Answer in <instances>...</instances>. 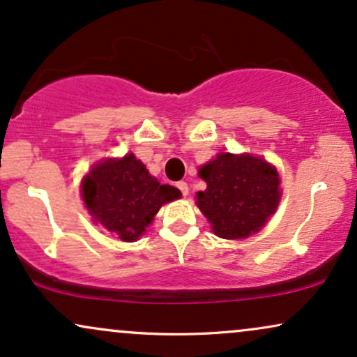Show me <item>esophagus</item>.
<instances>
[{"mask_svg": "<svg viewBox=\"0 0 357 357\" xmlns=\"http://www.w3.org/2000/svg\"><path fill=\"white\" fill-rule=\"evenodd\" d=\"M176 186H178V190L181 191V195L183 196H188V192H190V190H188V184L184 183V181H179L178 184H176Z\"/></svg>", "mask_w": 357, "mask_h": 357, "instance_id": "1", "label": "esophagus"}]
</instances>
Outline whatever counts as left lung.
<instances>
[{
	"label": "left lung",
	"instance_id": "1",
	"mask_svg": "<svg viewBox=\"0 0 357 357\" xmlns=\"http://www.w3.org/2000/svg\"><path fill=\"white\" fill-rule=\"evenodd\" d=\"M206 190L196 204L220 238H248L260 231L280 203V178L270 162L252 154L220 153L199 167Z\"/></svg>",
	"mask_w": 357,
	"mask_h": 357
}]
</instances>
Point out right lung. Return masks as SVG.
<instances>
[{
    "instance_id": "right-lung-1",
    "label": "right lung",
    "mask_w": 357,
    "mask_h": 357,
    "mask_svg": "<svg viewBox=\"0 0 357 357\" xmlns=\"http://www.w3.org/2000/svg\"><path fill=\"white\" fill-rule=\"evenodd\" d=\"M80 191L92 220L122 241L137 240L159 208L181 196L178 188L151 176L134 154L97 162Z\"/></svg>"
}]
</instances>
